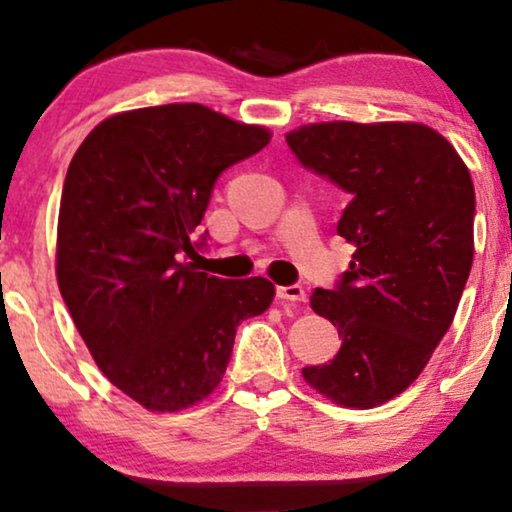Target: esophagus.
I'll list each match as a JSON object with an SVG mask.
<instances>
[{"mask_svg": "<svg viewBox=\"0 0 512 512\" xmlns=\"http://www.w3.org/2000/svg\"><path fill=\"white\" fill-rule=\"evenodd\" d=\"M276 295L281 302H304L307 300V293H304L302 286H278Z\"/></svg>", "mask_w": 512, "mask_h": 512, "instance_id": "obj_1", "label": "esophagus"}]
</instances>
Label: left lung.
Segmentation results:
<instances>
[{"mask_svg":"<svg viewBox=\"0 0 512 512\" xmlns=\"http://www.w3.org/2000/svg\"><path fill=\"white\" fill-rule=\"evenodd\" d=\"M286 141L349 193L338 234L357 245L338 288L309 297L338 326L340 352L302 378L333 404L373 409L423 373L454 321L475 252L470 172L420 122H312Z\"/></svg>","mask_w":512,"mask_h":512,"instance_id":"1","label":"left lung"}]
</instances>
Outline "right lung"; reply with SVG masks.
<instances>
[{
    "label": "right lung",
    "instance_id": "right-lung-1",
    "mask_svg": "<svg viewBox=\"0 0 512 512\" xmlns=\"http://www.w3.org/2000/svg\"><path fill=\"white\" fill-rule=\"evenodd\" d=\"M271 132L200 103L99 122L70 160L56 234V281L111 383L153 413L196 406L222 383L236 326L267 312L274 283L198 271L193 231L226 167Z\"/></svg>",
    "mask_w": 512,
    "mask_h": 512
}]
</instances>
